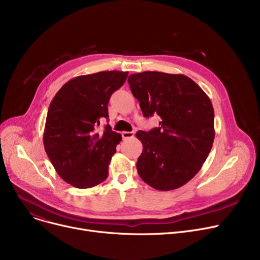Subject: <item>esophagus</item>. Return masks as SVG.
I'll use <instances>...</instances> for the list:
<instances>
[{"instance_id":"esophagus-1","label":"esophagus","mask_w":260,"mask_h":260,"mask_svg":"<svg viewBox=\"0 0 260 260\" xmlns=\"http://www.w3.org/2000/svg\"><path fill=\"white\" fill-rule=\"evenodd\" d=\"M121 135H122L123 140H126V139H129V138L134 137V133L133 132H122Z\"/></svg>"}]
</instances>
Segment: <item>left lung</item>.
<instances>
[{"label":"left lung","mask_w":260,"mask_h":260,"mask_svg":"<svg viewBox=\"0 0 260 260\" xmlns=\"http://www.w3.org/2000/svg\"><path fill=\"white\" fill-rule=\"evenodd\" d=\"M131 90L143 116L157 114L159 127L136 134L142 145L137 161L141 179L159 190L188 182L207 160L215 138L214 108L208 94L184 75L133 74Z\"/></svg>","instance_id":"left-lung-1"}]
</instances>
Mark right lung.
I'll list each match as a JSON object with an SVG mask.
<instances>
[{"label":"right lung","instance_id":"add662e5","mask_svg":"<svg viewBox=\"0 0 260 260\" xmlns=\"http://www.w3.org/2000/svg\"><path fill=\"white\" fill-rule=\"evenodd\" d=\"M127 72H100L79 76L59 89L50 102L45 122V152L61 178L78 188L103 182L121 135L107 124L108 101L127 78Z\"/></svg>","mask_w":260,"mask_h":260}]
</instances>
